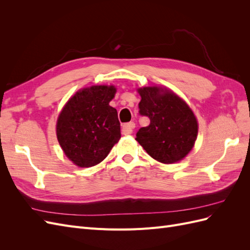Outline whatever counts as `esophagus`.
I'll use <instances>...</instances> for the list:
<instances>
[{"mask_svg": "<svg viewBox=\"0 0 250 250\" xmlns=\"http://www.w3.org/2000/svg\"><path fill=\"white\" fill-rule=\"evenodd\" d=\"M134 127H135V124H134L133 122L124 124L123 127H122V133H123L124 135H130V134H132Z\"/></svg>", "mask_w": 250, "mask_h": 250, "instance_id": "esophagus-1", "label": "esophagus"}]
</instances>
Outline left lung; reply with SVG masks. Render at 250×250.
<instances>
[{"mask_svg": "<svg viewBox=\"0 0 250 250\" xmlns=\"http://www.w3.org/2000/svg\"><path fill=\"white\" fill-rule=\"evenodd\" d=\"M140 113L150 119L137 140L146 152L162 164L177 163L191 152L198 135V121L188 104L166 86H142Z\"/></svg>", "mask_w": 250, "mask_h": 250, "instance_id": "8db88e82", "label": "left lung"}]
</instances>
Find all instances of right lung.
Returning a JSON list of instances; mask_svg holds the SVG:
<instances>
[{
    "label": "right lung",
    "instance_id": "1",
    "mask_svg": "<svg viewBox=\"0 0 250 250\" xmlns=\"http://www.w3.org/2000/svg\"><path fill=\"white\" fill-rule=\"evenodd\" d=\"M116 93L111 84L80 88L59 112L57 140L65 156L77 167L100 164L121 139L118 112L109 105Z\"/></svg>",
    "mask_w": 250,
    "mask_h": 250
}]
</instances>
